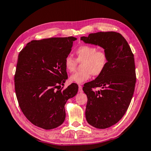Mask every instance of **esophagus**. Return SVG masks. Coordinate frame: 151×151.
<instances>
[{
	"label": "esophagus",
	"mask_w": 151,
	"mask_h": 151,
	"mask_svg": "<svg viewBox=\"0 0 151 151\" xmlns=\"http://www.w3.org/2000/svg\"><path fill=\"white\" fill-rule=\"evenodd\" d=\"M78 92L79 93H83V86H82V85H78Z\"/></svg>",
	"instance_id": "obj_1"
}]
</instances>
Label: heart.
I'll return each mask as SVG.
<instances>
[{
	"label": "heart",
	"instance_id": "obj_1",
	"mask_svg": "<svg viewBox=\"0 0 151 151\" xmlns=\"http://www.w3.org/2000/svg\"><path fill=\"white\" fill-rule=\"evenodd\" d=\"M76 61L73 57L68 55L65 59V67L68 73L76 70L77 62L81 64V70L73 74L70 81L75 83H82L88 81L91 75L97 76L101 75L108 64V55L103 50H98L96 47L83 45L75 50Z\"/></svg>",
	"mask_w": 151,
	"mask_h": 151
}]
</instances>
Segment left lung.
I'll use <instances>...</instances> for the list:
<instances>
[{"label":"left lung","mask_w":151,"mask_h":151,"mask_svg":"<svg viewBox=\"0 0 151 151\" xmlns=\"http://www.w3.org/2000/svg\"><path fill=\"white\" fill-rule=\"evenodd\" d=\"M81 40L100 46L108 55L103 73L83 88L88 98L85 112L88 123L97 129H106L122 119L131 103L136 83L134 55L118 32L91 33ZM97 87L101 89L94 91Z\"/></svg>","instance_id":"left-lung-1"}]
</instances>
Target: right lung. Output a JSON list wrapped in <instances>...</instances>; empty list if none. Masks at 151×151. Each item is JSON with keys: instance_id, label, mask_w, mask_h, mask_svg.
Wrapping results in <instances>:
<instances>
[{"instance_id": "obj_1", "label": "right lung", "mask_w": 151, "mask_h": 151, "mask_svg": "<svg viewBox=\"0 0 151 151\" xmlns=\"http://www.w3.org/2000/svg\"><path fill=\"white\" fill-rule=\"evenodd\" d=\"M76 40L69 37L32 40L19 52L15 92L22 112L35 126L50 130L65 121V104L78 88L72 83L60 89L68 78L65 59Z\"/></svg>"}]
</instances>
